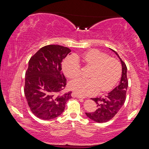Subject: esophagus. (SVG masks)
<instances>
[{"label": "esophagus", "instance_id": "esophagus-1", "mask_svg": "<svg viewBox=\"0 0 149 149\" xmlns=\"http://www.w3.org/2000/svg\"><path fill=\"white\" fill-rule=\"evenodd\" d=\"M72 96L73 97H76V98H78V99H85V98L84 97H82V96L77 95L76 93H72Z\"/></svg>", "mask_w": 149, "mask_h": 149}]
</instances>
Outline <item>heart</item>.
<instances>
[{
  "mask_svg": "<svg viewBox=\"0 0 149 149\" xmlns=\"http://www.w3.org/2000/svg\"><path fill=\"white\" fill-rule=\"evenodd\" d=\"M85 65L93 69L90 72L91 79H77L70 83L69 87L78 95H92L99 91H108L119 80L122 74L120 62L99 50H91L81 55ZM64 74L70 79L80 76L81 68L77 58L71 56L63 63Z\"/></svg>",
  "mask_w": 149,
  "mask_h": 149,
  "instance_id": "obj_1",
  "label": "heart"
}]
</instances>
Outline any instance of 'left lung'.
Masks as SVG:
<instances>
[{"label":"left lung","instance_id":"1","mask_svg":"<svg viewBox=\"0 0 149 149\" xmlns=\"http://www.w3.org/2000/svg\"><path fill=\"white\" fill-rule=\"evenodd\" d=\"M120 59L122 66V74L119 85L104 97L92 99L97 103V110L94 112L85 113L88 118L98 123H104L110 120L119 112L126 99L128 87L127 66L115 50L111 49Z\"/></svg>","mask_w":149,"mask_h":149}]
</instances>
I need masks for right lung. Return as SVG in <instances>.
<instances>
[{"label":"right lung","mask_w":149,"mask_h":149,"mask_svg":"<svg viewBox=\"0 0 149 149\" xmlns=\"http://www.w3.org/2000/svg\"><path fill=\"white\" fill-rule=\"evenodd\" d=\"M70 52L68 47L49 45L40 49L29 60L24 94L31 112L40 119L47 120L58 116L72 98V91L62 93L67 81L61 64Z\"/></svg>","instance_id":"add662e5"}]
</instances>
